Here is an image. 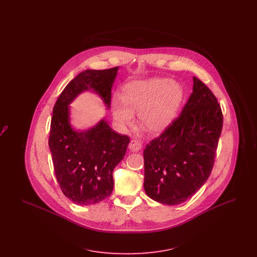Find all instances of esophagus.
<instances>
[{
    "label": "esophagus",
    "instance_id": "1",
    "mask_svg": "<svg viewBox=\"0 0 257 257\" xmlns=\"http://www.w3.org/2000/svg\"><path fill=\"white\" fill-rule=\"evenodd\" d=\"M129 148H130V150L137 152V151H140L143 148V146H142L141 142H139L137 140H132L129 144Z\"/></svg>",
    "mask_w": 257,
    "mask_h": 257
}]
</instances>
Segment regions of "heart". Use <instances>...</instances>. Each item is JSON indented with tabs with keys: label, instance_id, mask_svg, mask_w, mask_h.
<instances>
[{
	"label": "heart",
	"instance_id": "obj_1",
	"mask_svg": "<svg viewBox=\"0 0 257 257\" xmlns=\"http://www.w3.org/2000/svg\"><path fill=\"white\" fill-rule=\"evenodd\" d=\"M182 86L166 78L132 81L124 85L122 95L111 99L113 118L121 130L138 122L151 134L165 131L176 117L183 100Z\"/></svg>",
	"mask_w": 257,
	"mask_h": 257
}]
</instances>
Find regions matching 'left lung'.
Listing matches in <instances>:
<instances>
[{
    "label": "left lung",
    "instance_id": "8db88e82",
    "mask_svg": "<svg viewBox=\"0 0 257 257\" xmlns=\"http://www.w3.org/2000/svg\"><path fill=\"white\" fill-rule=\"evenodd\" d=\"M193 80V93L180 115L144 150L145 191L163 204H180L194 196L215 162L222 112L209 87Z\"/></svg>",
    "mask_w": 257,
    "mask_h": 257
}]
</instances>
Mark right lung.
<instances>
[{"label": "right lung", "mask_w": 257, "mask_h": 257, "mask_svg": "<svg viewBox=\"0 0 257 257\" xmlns=\"http://www.w3.org/2000/svg\"><path fill=\"white\" fill-rule=\"evenodd\" d=\"M117 70L81 72L65 86L53 109L49 147L54 171L63 195L79 205L94 204L110 196L112 171L124 158L130 138L114 132L105 119L86 131L74 130L68 106L83 91L92 90L109 109Z\"/></svg>", "instance_id": "add662e5"}]
</instances>
